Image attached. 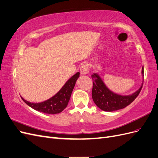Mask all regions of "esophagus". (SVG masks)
Instances as JSON below:
<instances>
[{
	"label": "esophagus",
	"mask_w": 158,
	"mask_h": 158,
	"mask_svg": "<svg viewBox=\"0 0 158 158\" xmlns=\"http://www.w3.org/2000/svg\"><path fill=\"white\" fill-rule=\"evenodd\" d=\"M80 74L82 75H86L89 73V66L86 64H84L80 69Z\"/></svg>",
	"instance_id": "esophagus-1"
}]
</instances>
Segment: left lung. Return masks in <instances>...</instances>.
I'll list each match as a JSON object with an SVG mask.
<instances>
[{"mask_svg":"<svg viewBox=\"0 0 158 158\" xmlns=\"http://www.w3.org/2000/svg\"><path fill=\"white\" fill-rule=\"evenodd\" d=\"M142 76H144V67L142 69ZM93 80L92 99L95 105L104 111L111 112L126 107L130 105L140 94L141 86L131 95H122L112 92L105 84L98 73L92 75Z\"/></svg>","mask_w":158,"mask_h":158,"instance_id":"8db88e82","label":"left lung"}]
</instances>
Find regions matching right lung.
Returning a JSON list of instances; mask_svg holds the SVG:
<instances>
[{
  "mask_svg": "<svg viewBox=\"0 0 158 158\" xmlns=\"http://www.w3.org/2000/svg\"><path fill=\"white\" fill-rule=\"evenodd\" d=\"M79 76L80 73L78 72L66 81V82L58 92L46 101L40 103H31L26 101L22 97L21 98L27 106L36 111L47 114L59 113L67 106L76 80H78Z\"/></svg>",
  "mask_w": 158,
  "mask_h": 158,
  "instance_id": "add662e5",
  "label": "right lung"
}]
</instances>
